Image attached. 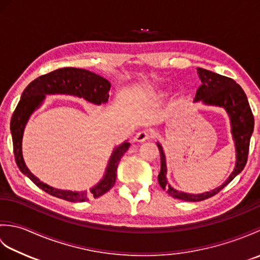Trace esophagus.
Instances as JSON below:
<instances>
[{
    "mask_svg": "<svg viewBox=\"0 0 260 260\" xmlns=\"http://www.w3.org/2000/svg\"><path fill=\"white\" fill-rule=\"evenodd\" d=\"M152 137V133L151 132H148V131H141V132H139V133L136 134V136H135V141L136 142H144V141H146V140H148V139H151Z\"/></svg>",
    "mask_w": 260,
    "mask_h": 260,
    "instance_id": "34e87169",
    "label": "esophagus"
}]
</instances>
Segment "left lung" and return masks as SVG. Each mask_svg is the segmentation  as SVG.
Masks as SVG:
<instances>
[{"mask_svg": "<svg viewBox=\"0 0 260 260\" xmlns=\"http://www.w3.org/2000/svg\"><path fill=\"white\" fill-rule=\"evenodd\" d=\"M198 74L202 84L198 88L194 102H202L210 106L222 107L228 113L231 133H233L236 145L237 161L233 173L229 175L222 185L206 193L190 194V193L175 190L169 184L167 180V161H165L162 145L157 143L159 155H161V171L158 174L159 185L163 190H167L171 197L190 202L202 201L215 196L244 170L248 159L250 137L253 132V124H255L246 93L234 79L202 68H198Z\"/></svg>", "mask_w": 260, "mask_h": 260, "instance_id": "8db88e82", "label": "left lung"}]
</instances>
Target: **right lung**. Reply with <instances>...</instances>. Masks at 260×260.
Wrapping results in <instances>:
<instances>
[{
  "mask_svg": "<svg viewBox=\"0 0 260 260\" xmlns=\"http://www.w3.org/2000/svg\"><path fill=\"white\" fill-rule=\"evenodd\" d=\"M110 82L104 77L79 68H61L51 71L47 75H42L39 78L30 82L22 92L20 102L16 106L11 118V134L13 141V152L15 162L18 168L23 174H25L33 183L40 187L45 192L53 197H57L69 202H84L90 197L98 198L108 192L115 184L117 176V167L121 156L128 150L129 143L124 142L115 147V150L109 158V162L102 181L87 191L73 192L67 190H59L46 183H43L33 175L30 170L26 168L23 155H22V137H23L24 127L31 114L40 106L45 101L46 95H70L85 101L101 105L108 102Z\"/></svg>",
  "mask_w": 260,
  "mask_h": 260,
  "instance_id": "1",
  "label": "right lung"
}]
</instances>
